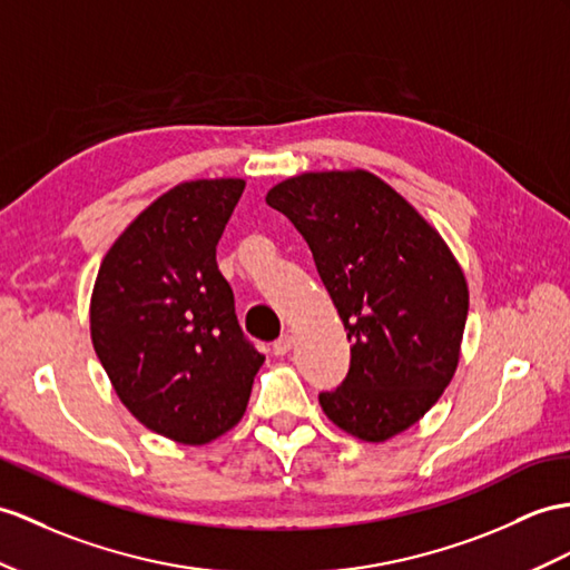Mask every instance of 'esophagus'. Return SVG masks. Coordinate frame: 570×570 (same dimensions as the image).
I'll return each instance as SVG.
<instances>
[{
    "instance_id": "1",
    "label": "esophagus",
    "mask_w": 570,
    "mask_h": 570,
    "mask_svg": "<svg viewBox=\"0 0 570 570\" xmlns=\"http://www.w3.org/2000/svg\"><path fill=\"white\" fill-rule=\"evenodd\" d=\"M289 348H293V336H289V333H285V336H281V338L273 343L271 351H273V355L281 357V355H287Z\"/></svg>"
}]
</instances>
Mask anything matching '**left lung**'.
I'll list each match as a JSON object with an SVG mask.
<instances>
[{
    "instance_id": "8db88e82",
    "label": "left lung",
    "mask_w": 570,
    "mask_h": 570,
    "mask_svg": "<svg viewBox=\"0 0 570 570\" xmlns=\"http://www.w3.org/2000/svg\"><path fill=\"white\" fill-rule=\"evenodd\" d=\"M266 203L309 244L348 331L351 365L318 394L345 433L384 442L450 384L469 312L462 268L413 207L367 171L287 178Z\"/></svg>"
}]
</instances>
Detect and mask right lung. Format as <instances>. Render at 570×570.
<instances>
[{
    "mask_svg": "<svg viewBox=\"0 0 570 570\" xmlns=\"http://www.w3.org/2000/svg\"><path fill=\"white\" fill-rule=\"evenodd\" d=\"M242 178L166 193L106 254L91 297V341L137 421L205 445L242 421L263 357L244 336L217 242Z\"/></svg>",
    "mask_w": 570,
    "mask_h": 570,
    "instance_id": "obj_1",
    "label": "right lung"
}]
</instances>
